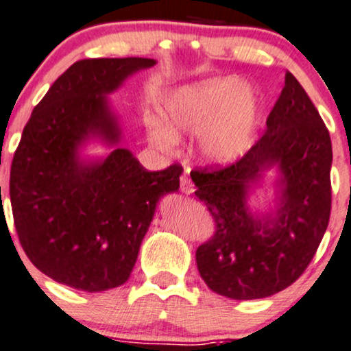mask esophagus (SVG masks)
<instances>
[{
  "mask_svg": "<svg viewBox=\"0 0 351 351\" xmlns=\"http://www.w3.org/2000/svg\"><path fill=\"white\" fill-rule=\"evenodd\" d=\"M180 186H182V191L184 195H191L195 191V184L186 175H183L182 178H180Z\"/></svg>",
  "mask_w": 351,
  "mask_h": 351,
  "instance_id": "34e87169",
  "label": "esophagus"
}]
</instances>
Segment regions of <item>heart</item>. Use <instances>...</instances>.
<instances>
[{"label": "heart", "instance_id": "1", "mask_svg": "<svg viewBox=\"0 0 351 351\" xmlns=\"http://www.w3.org/2000/svg\"><path fill=\"white\" fill-rule=\"evenodd\" d=\"M258 123L255 95L237 78H215L182 88L167 103V128L152 123L148 140L169 152L176 138L202 136V152L213 163H230L245 155Z\"/></svg>", "mask_w": 351, "mask_h": 351}]
</instances>
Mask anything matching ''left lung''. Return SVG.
I'll return each mask as SVG.
<instances>
[{
  "mask_svg": "<svg viewBox=\"0 0 351 351\" xmlns=\"http://www.w3.org/2000/svg\"><path fill=\"white\" fill-rule=\"evenodd\" d=\"M332 158L318 110L287 73L263 136L228 167L191 171L195 195L217 226L196 250L210 290L233 300L267 298L303 275L328 226ZM273 166L280 171L279 208L273 217H256L245 205L247 193Z\"/></svg>",
  "mask_w": 351,
  "mask_h": 351,
  "instance_id": "obj_1",
  "label": "left lung"
}]
</instances>
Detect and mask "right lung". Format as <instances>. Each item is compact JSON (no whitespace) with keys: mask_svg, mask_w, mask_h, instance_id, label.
Listing matches in <instances>:
<instances>
[{"mask_svg":"<svg viewBox=\"0 0 351 351\" xmlns=\"http://www.w3.org/2000/svg\"><path fill=\"white\" fill-rule=\"evenodd\" d=\"M149 58H91L71 64L34 106L14 152L10 199L19 243L58 283L105 291L132 275L158 199L178 191L180 165L148 171L117 146L105 160H80L90 138L118 145L106 95Z\"/></svg>","mask_w":351,"mask_h":351,"instance_id":"1","label":"right lung"}]
</instances>
